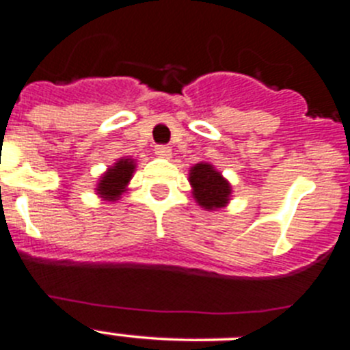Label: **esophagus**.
I'll return each mask as SVG.
<instances>
[{
    "label": "esophagus",
    "instance_id": "obj_1",
    "mask_svg": "<svg viewBox=\"0 0 350 350\" xmlns=\"http://www.w3.org/2000/svg\"><path fill=\"white\" fill-rule=\"evenodd\" d=\"M154 154H156L158 158L168 159L170 156H172V149H170L168 146H156V149H154Z\"/></svg>",
    "mask_w": 350,
    "mask_h": 350
}]
</instances>
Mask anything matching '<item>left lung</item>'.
Wrapping results in <instances>:
<instances>
[{"label":"left lung","instance_id":"left-lung-1","mask_svg":"<svg viewBox=\"0 0 350 350\" xmlns=\"http://www.w3.org/2000/svg\"><path fill=\"white\" fill-rule=\"evenodd\" d=\"M192 198L206 211L226 208L232 196V185L211 163H196L189 170Z\"/></svg>","mask_w":350,"mask_h":350}]
</instances>
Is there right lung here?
Masks as SVG:
<instances>
[{
    "label": "right lung",
    "mask_w": 350,
    "mask_h": 350,
    "mask_svg": "<svg viewBox=\"0 0 350 350\" xmlns=\"http://www.w3.org/2000/svg\"><path fill=\"white\" fill-rule=\"evenodd\" d=\"M135 168L137 163L133 158H120L102 173L95 187V194L102 198V201H118L123 196V192L128 191V184L135 173Z\"/></svg>",
    "instance_id": "add662e5"
}]
</instances>
